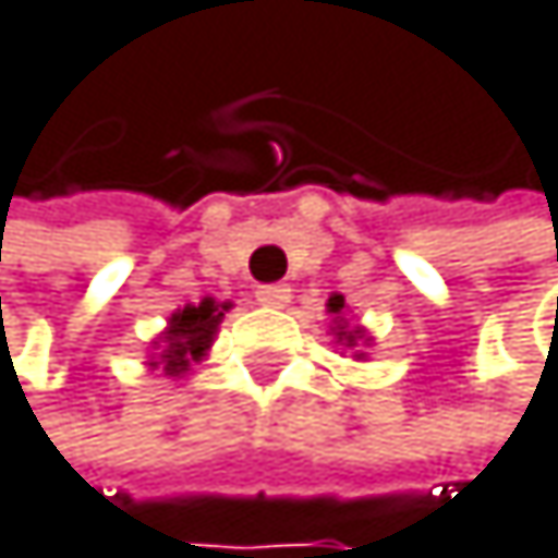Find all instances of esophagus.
Wrapping results in <instances>:
<instances>
[{"instance_id":"esophagus-1","label":"esophagus","mask_w":558,"mask_h":558,"mask_svg":"<svg viewBox=\"0 0 558 558\" xmlns=\"http://www.w3.org/2000/svg\"><path fill=\"white\" fill-rule=\"evenodd\" d=\"M257 301L267 307H284L291 301V288L288 284H264V288H257Z\"/></svg>"}]
</instances>
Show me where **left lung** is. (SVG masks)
<instances>
[{
    "instance_id": "8db88e82",
    "label": "left lung",
    "mask_w": 558,
    "mask_h": 558,
    "mask_svg": "<svg viewBox=\"0 0 558 558\" xmlns=\"http://www.w3.org/2000/svg\"><path fill=\"white\" fill-rule=\"evenodd\" d=\"M328 315H331V322H335V339H339L345 349H355L359 342H362V328H349V322H345V298L342 294H331L328 298ZM359 355H365V352H359Z\"/></svg>"
}]
</instances>
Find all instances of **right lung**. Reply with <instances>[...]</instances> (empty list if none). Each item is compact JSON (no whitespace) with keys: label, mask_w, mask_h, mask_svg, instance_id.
<instances>
[{"label":"right lung","mask_w":558,"mask_h":558,"mask_svg":"<svg viewBox=\"0 0 558 558\" xmlns=\"http://www.w3.org/2000/svg\"><path fill=\"white\" fill-rule=\"evenodd\" d=\"M230 312V301H216V298H203L199 304H185L169 318V328L162 331V352H158V362L148 365H166V376H182L189 365L199 362L213 339L216 328L223 322V315Z\"/></svg>","instance_id":"add662e5"}]
</instances>
